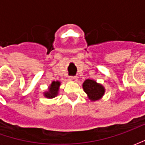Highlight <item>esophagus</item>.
<instances>
[{
  "mask_svg": "<svg viewBox=\"0 0 145 145\" xmlns=\"http://www.w3.org/2000/svg\"><path fill=\"white\" fill-rule=\"evenodd\" d=\"M69 80L70 81H73V82H75L78 80V77L77 76H69Z\"/></svg>",
  "mask_w": 145,
  "mask_h": 145,
  "instance_id": "34e87169",
  "label": "esophagus"
}]
</instances>
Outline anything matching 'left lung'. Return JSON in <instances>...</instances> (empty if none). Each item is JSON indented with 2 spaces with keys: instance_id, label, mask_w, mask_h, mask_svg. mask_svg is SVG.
<instances>
[{
  "instance_id": "left-lung-1",
  "label": "left lung",
  "mask_w": 145,
  "mask_h": 145,
  "mask_svg": "<svg viewBox=\"0 0 145 145\" xmlns=\"http://www.w3.org/2000/svg\"><path fill=\"white\" fill-rule=\"evenodd\" d=\"M82 87L89 99L92 102L100 100L103 97L106 90L102 84L91 79H86L82 84Z\"/></svg>"
}]
</instances>
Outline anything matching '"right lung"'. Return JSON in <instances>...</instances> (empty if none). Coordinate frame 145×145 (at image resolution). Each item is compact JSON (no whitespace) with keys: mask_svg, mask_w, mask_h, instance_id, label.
<instances>
[{"mask_svg":"<svg viewBox=\"0 0 145 145\" xmlns=\"http://www.w3.org/2000/svg\"><path fill=\"white\" fill-rule=\"evenodd\" d=\"M60 81H52V84L48 86L47 91L43 92L44 97L47 98H53L56 97L58 95L59 90V86H60Z\"/></svg>","mask_w":145,"mask_h":145,"instance_id":"1","label":"right lung"}]
</instances>
